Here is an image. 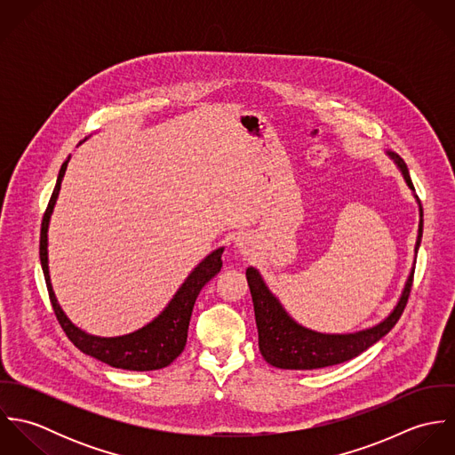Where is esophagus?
Returning <instances> with one entry per match:
<instances>
[{
  "label": "esophagus",
  "mask_w": 455,
  "mask_h": 455,
  "mask_svg": "<svg viewBox=\"0 0 455 455\" xmlns=\"http://www.w3.org/2000/svg\"><path fill=\"white\" fill-rule=\"evenodd\" d=\"M235 245H236V249L240 251V254L245 256V258H252L254 252H256V242H254V238L249 236V235L240 236Z\"/></svg>",
  "instance_id": "34e87169"
}]
</instances>
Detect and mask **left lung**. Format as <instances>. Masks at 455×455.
<instances>
[{"label":"left lung","instance_id":"8db88e82","mask_svg":"<svg viewBox=\"0 0 455 455\" xmlns=\"http://www.w3.org/2000/svg\"><path fill=\"white\" fill-rule=\"evenodd\" d=\"M386 154L394 161L397 170L401 172L406 186L413 191L415 188L411 184L408 168L404 161L392 150H386ZM419 203V233L415 242V254L419 252L420 240H422V226H424V215L419 197L415 196ZM413 269L411 267L403 292L392 308L389 315L380 321L379 324L355 331V332H321L314 331L310 327L296 323L289 312L283 308L280 299L269 291L266 282L262 280L259 271L252 266L247 267V282L252 294L254 312H256V324L259 332V350L264 361L275 368L280 370H319L325 366H334L345 361H350L363 354L366 348H370L373 343H377L380 338H384L390 329L399 321L413 282Z\"/></svg>","mask_w":455,"mask_h":455}]
</instances>
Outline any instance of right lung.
Listing matches in <instances>:
<instances>
[{
    "label": "right lung",
    "mask_w": 455,
    "mask_h": 455,
    "mask_svg": "<svg viewBox=\"0 0 455 455\" xmlns=\"http://www.w3.org/2000/svg\"><path fill=\"white\" fill-rule=\"evenodd\" d=\"M69 157L66 159L60 170L58 182L54 188V193L51 196L49 206L45 210L44 220H42V233H40V262L45 275L49 296L52 308L56 312V317L61 327L65 329L66 336L71 339V343L82 350L84 354L119 370H130V371H152L161 370L172 364L184 350L188 341V329L191 314L195 308L196 298L199 291L208 283L222 267V252L224 247L215 249L210 252L204 259L201 260L195 269L189 273V276L184 280V283L179 287L172 301L166 305V308L148 324L132 331L130 334L123 336H112V338H101L89 334L82 331L80 327L73 324L61 305L58 303V298L52 289L51 273H49V224L51 215L54 212L58 196L61 191V182L65 179L66 168L69 163Z\"/></svg>",
    "instance_id": "1"
}]
</instances>
